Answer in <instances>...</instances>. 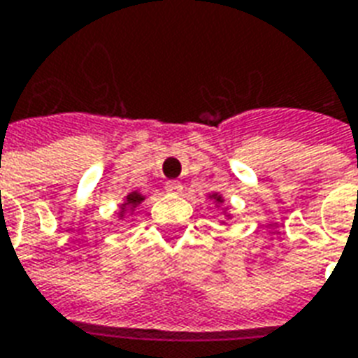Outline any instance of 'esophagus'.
I'll use <instances>...</instances> for the list:
<instances>
[{"mask_svg":"<svg viewBox=\"0 0 358 358\" xmlns=\"http://www.w3.org/2000/svg\"><path fill=\"white\" fill-rule=\"evenodd\" d=\"M181 182L179 181H170V182H166V192H170V194H179L181 192Z\"/></svg>","mask_w":358,"mask_h":358,"instance_id":"obj_1","label":"esophagus"}]
</instances>
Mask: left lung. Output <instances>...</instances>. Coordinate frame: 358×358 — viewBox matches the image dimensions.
<instances>
[{
    "instance_id": "left-lung-1",
    "label": "left lung",
    "mask_w": 358,
    "mask_h": 358,
    "mask_svg": "<svg viewBox=\"0 0 358 358\" xmlns=\"http://www.w3.org/2000/svg\"><path fill=\"white\" fill-rule=\"evenodd\" d=\"M209 198H213L215 201H218V203H222V196H218V194H210Z\"/></svg>"
}]
</instances>
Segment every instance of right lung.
Wrapping results in <instances>:
<instances>
[{
  "label": "right lung",
  "instance_id": "right-lung-1",
  "mask_svg": "<svg viewBox=\"0 0 358 358\" xmlns=\"http://www.w3.org/2000/svg\"><path fill=\"white\" fill-rule=\"evenodd\" d=\"M143 199H145V196H141L140 192H130L129 196L124 198V203L121 205V213H119V215H121V217H124V210L129 209V207L130 209H134L136 205H140Z\"/></svg>",
  "mask_w": 358,
  "mask_h": 358
}]
</instances>
